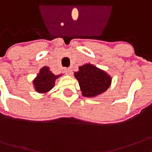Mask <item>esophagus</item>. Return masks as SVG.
<instances>
[{
  "instance_id": "esophagus-1",
  "label": "esophagus",
  "mask_w": 152,
  "mask_h": 152,
  "mask_svg": "<svg viewBox=\"0 0 152 152\" xmlns=\"http://www.w3.org/2000/svg\"><path fill=\"white\" fill-rule=\"evenodd\" d=\"M64 72H65L66 74L70 75V74L72 73V69H71V68H65V69H64Z\"/></svg>"
}]
</instances>
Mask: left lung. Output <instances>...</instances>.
<instances>
[{"label":"left lung","instance_id":"left-lung-1","mask_svg":"<svg viewBox=\"0 0 152 152\" xmlns=\"http://www.w3.org/2000/svg\"><path fill=\"white\" fill-rule=\"evenodd\" d=\"M74 77L79 81L82 95L85 97H95L105 92L110 87L112 78L105 71L91 63L79 67L74 73Z\"/></svg>","mask_w":152,"mask_h":152}]
</instances>
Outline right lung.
Here are the masks:
<instances>
[{
  "instance_id": "add662e5",
  "label": "right lung",
  "mask_w": 152,
  "mask_h": 152,
  "mask_svg": "<svg viewBox=\"0 0 152 152\" xmlns=\"http://www.w3.org/2000/svg\"><path fill=\"white\" fill-rule=\"evenodd\" d=\"M61 75H55L49 67H43L33 81L34 90L39 93H46L50 91L55 85L56 79H58Z\"/></svg>"
}]
</instances>
